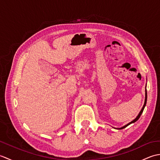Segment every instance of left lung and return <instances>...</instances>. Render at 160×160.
I'll use <instances>...</instances> for the list:
<instances>
[{
    "label": "left lung",
    "instance_id": "left-lung-1",
    "mask_svg": "<svg viewBox=\"0 0 160 160\" xmlns=\"http://www.w3.org/2000/svg\"><path fill=\"white\" fill-rule=\"evenodd\" d=\"M147 89H146V90H145V101H144V106H143V107H142V110L140 111V113H139V114H138V116L136 117V118H135V120H133L132 121H131V122H129V123L127 124V125H125V126H124V127H121V128H117V129H122V128H126V127H127V126H128L129 124H132V123H134V122H135L137 120H138V119L140 118L141 115H142V112H143V111H144V107H145V106H146V104H147Z\"/></svg>",
    "mask_w": 160,
    "mask_h": 160
}]
</instances>
